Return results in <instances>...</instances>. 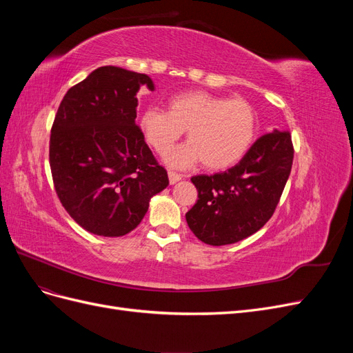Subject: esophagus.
<instances>
[{
    "label": "esophagus",
    "instance_id": "1",
    "mask_svg": "<svg viewBox=\"0 0 353 353\" xmlns=\"http://www.w3.org/2000/svg\"><path fill=\"white\" fill-rule=\"evenodd\" d=\"M168 175H169V183L170 184H175V183H178L179 179H183V175L178 174V172H174V170H169Z\"/></svg>",
    "mask_w": 353,
    "mask_h": 353
}]
</instances>
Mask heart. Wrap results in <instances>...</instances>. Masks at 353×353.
<instances>
[{"mask_svg":"<svg viewBox=\"0 0 353 353\" xmlns=\"http://www.w3.org/2000/svg\"><path fill=\"white\" fill-rule=\"evenodd\" d=\"M147 143L168 153L187 131L188 143L169 156L174 166L203 162L210 170L236 165L250 148L258 114L244 99H228L206 91H185L168 101V110L147 109L140 119Z\"/></svg>","mask_w":353,"mask_h":353,"instance_id":"b5f03b06","label":"heart"}]
</instances>
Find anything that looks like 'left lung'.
Listing matches in <instances>:
<instances>
[{
  "label": "left lung",
  "instance_id": "obj_1",
  "mask_svg": "<svg viewBox=\"0 0 353 353\" xmlns=\"http://www.w3.org/2000/svg\"><path fill=\"white\" fill-rule=\"evenodd\" d=\"M288 131L259 137L240 162L225 172L196 175V205L185 213L203 243L225 245L248 239L274 215L293 165Z\"/></svg>",
  "mask_w": 353,
  "mask_h": 353
}]
</instances>
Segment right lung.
Segmentation results:
<instances>
[{
  "mask_svg": "<svg viewBox=\"0 0 353 353\" xmlns=\"http://www.w3.org/2000/svg\"><path fill=\"white\" fill-rule=\"evenodd\" d=\"M154 90L144 73L95 69L63 97L50 135V168L63 208L92 234L121 237L138 227L148 201L168 187L135 123L137 92Z\"/></svg>",
  "mask_w": 353,
  "mask_h": 353,
  "instance_id": "1",
  "label": "right lung"
}]
</instances>
